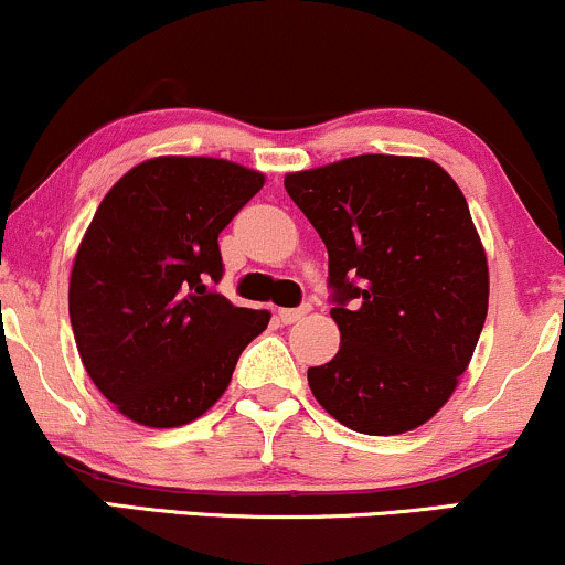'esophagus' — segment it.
Here are the masks:
<instances>
[{"mask_svg":"<svg viewBox=\"0 0 565 565\" xmlns=\"http://www.w3.org/2000/svg\"><path fill=\"white\" fill-rule=\"evenodd\" d=\"M308 310H310V305H302V308H281L276 313V321L278 323H295V321H300Z\"/></svg>","mask_w":565,"mask_h":565,"instance_id":"obj_1","label":"esophagus"}]
</instances>
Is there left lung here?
Masks as SVG:
<instances>
[{
    "instance_id": "left-lung-1",
    "label": "left lung",
    "mask_w": 565,
    "mask_h": 565,
    "mask_svg": "<svg viewBox=\"0 0 565 565\" xmlns=\"http://www.w3.org/2000/svg\"><path fill=\"white\" fill-rule=\"evenodd\" d=\"M329 252L340 350L308 369L350 430L398 436L449 401L489 310V265L468 201L417 157L342 159L284 178Z\"/></svg>"
}]
</instances>
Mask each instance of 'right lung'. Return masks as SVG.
Returning a JSON list of instances; mask_svg holds the SVG:
<instances>
[{"instance_id":"add662e5","label":"right lung","mask_w":565,"mask_h":565,"mask_svg":"<svg viewBox=\"0 0 565 565\" xmlns=\"http://www.w3.org/2000/svg\"><path fill=\"white\" fill-rule=\"evenodd\" d=\"M263 183L225 159L159 157L97 206L71 270V329L89 380L132 423H193L268 327V310L210 289L223 278L217 236Z\"/></svg>"}]
</instances>
